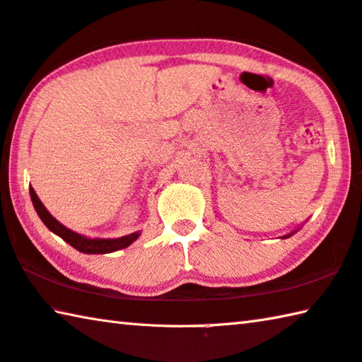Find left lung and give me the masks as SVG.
Listing matches in <instances>:
<instances>
[{
	"instance_id": "8db88e82",
	"label": "left lung",
	"mask_w": 362,
	"mask_h": 362,
	"mask_svg": "<svg viewBox=\"0 0 362 362\" xmlns=\"http://www.w3.org/2000/svg\"><path fill=\"white\" fill-rule=\"evenodd\" d=\"M299 229H296V231H293V233H290V234H286V235H284V239H288V238H291V235L294 234V233H298Z\"/></svg>"
}]
</instances>
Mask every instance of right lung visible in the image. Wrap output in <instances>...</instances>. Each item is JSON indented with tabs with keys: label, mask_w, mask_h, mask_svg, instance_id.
<instances>
[{
	"label": "right lung",
	"mask_w": 362,
	"mask_h": 362,
	"mask_svg": "<svg viewBox=\"0 0 362 362\" xmlns=\"http://www.w3.org/2000/svg\"><path fill=\"white\" fill-rule=\"evenodd\" d=\"M30 196H31L33 206H35V210L37 212L39 218L42 220L44 225L47 226L52 233L60 235L64 242H68L71 247H74L76 250H78V252H82V253H87V255L112 253V252H117V250L129 247L141 235V231H136V233H131L128 235H122V238H117V239L87 238V235H82L76 231H72V229L62 225V223L58 221L55 216H52V214L44 207V204L41 202V199L37 198L36 192L31 187H30Z\"/></svg>",
	"instance_id": "right-lung-1"
}]
</instances>
